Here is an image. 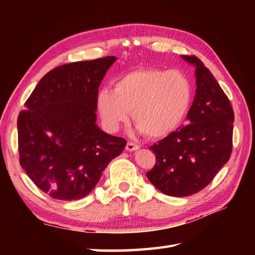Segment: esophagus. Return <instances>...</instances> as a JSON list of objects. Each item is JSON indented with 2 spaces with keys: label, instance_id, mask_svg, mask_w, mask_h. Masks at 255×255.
Segmentation results:
<instances>
[{
  "label": "esophagus",
  "instance_id": "obj_1",
  "mask_svg": "<svg viewBox=\"0 0 255 255\" xmlns=\"http://www.w3.org/2000/svg\"><path fill=\"white\" fill-rule=\"evenodd\" d=\"M137 149H139V145H138V144L133 143V142H131V141H128V142H127V144H126V150H128V151H134V150H137Z\"/></svg>",
  "mask_w": 255,
  "mask_h": 255
}]
</instances>
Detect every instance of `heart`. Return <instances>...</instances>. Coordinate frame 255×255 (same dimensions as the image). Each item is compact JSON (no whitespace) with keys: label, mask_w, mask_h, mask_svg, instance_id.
I'll return each instance as SVG.
<instances>
[{"label":"heart","mask_w":255,"mask_h":255,"mask_svg":"<svg viewBox=\"0 0 255 255\" xmlns=\"http://www.w3.org/2000/svg\"><path fill=\"white\" fill-rule=\"evenodd\" d=\"M193 100V86L184 73L172 70L140 69L118 80L114 91L97 95V110L104 126L116 131L132 121L148 138H163L180 126Z\"/></svg>","instance_id":"1"}]
</instances>
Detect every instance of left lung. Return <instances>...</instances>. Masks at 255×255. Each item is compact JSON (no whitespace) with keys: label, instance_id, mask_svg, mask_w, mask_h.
<instances>
[{"label":"left lung","instance_id":"1","mask_svg":"<svg viewBox=\"0 0 255 255\" xmlns=\"http://www.w3.org/2000/svg\"><path fill=\"white\" fill-rule=\"evenodd\" d=\"M196 70V95L188 125L149 148L155 164L145 174L169 196L185 197L202 191L228 162L232 151L235 114L209 70L196 56H182Z\"/></svg>","mask_w":255,"mask_h":255}]
</instances>
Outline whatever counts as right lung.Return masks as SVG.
Instances as JSON below:
<instances>
[{
  "instance_id": "add662e5",
  "label": "right lung",
  "mask_w": 255,
  "mask_h": 255,
  "mask_svg": "<svg viewBox=\"0 0 255 255\" xmlns=\"http://www.w3.org/2000/svg\"><path fill=\"white\" fill-rule=\"evenodd\" d=\"M115 57L57 67L42 77L17 118L19 164L50 197H85L126 139L95 124L99 88Z\"/></svg>"
}]
</instances>
